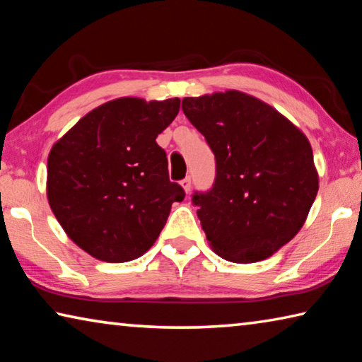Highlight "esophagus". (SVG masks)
I'll list each match as a JSON object with an SVG mask.
<instances>
[{
    "mask_svg": "<svg viewBox=\"0 0 362 362\" xmlns=\"http://www.w3.org/2000/svg\"><path fill=\"white\" fill-rule=\"evenodd\" d=\"M180 185L183 189H185V193L188 194L189 189H192V179H189V177H185V179L180 182Z\"/></svg>",
    "mask_w": 362,
    "mask_h": 362,
    "instance_id": "1",
    "label": "esophagus"
}]
</instances>
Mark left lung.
<instances>
[{"instance_id":"8db88e82","label":"left lung","mask_w":362,"mask_h":362,"mask_svg":"<svg viewBox=\"0 0 362 362\" xmlns=\"http://www.w3.org/2000/svg\"><path fill=\"white\" fill-rule=\"evenodd\" d=\"M182 110L216 156L212 188L192 198L207 241L235 263L273 255L302 228L320 188L308 139L240 90L185 97Z\"/></svg>"}]
</instances>
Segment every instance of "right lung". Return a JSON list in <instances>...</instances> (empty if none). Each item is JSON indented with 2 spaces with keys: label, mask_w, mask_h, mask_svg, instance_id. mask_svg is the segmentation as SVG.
Returning a JSON list of instances; mask_svg holds the SVG:
<instances>
[{
  "label": "right lung",
  "mask_w": 362,
  "mask_h": 362,
  "mask_svg": "<svg viewBox=\"0 0 362 362\" xmlns=\"http://www.w3.org/2000/svg\"><path fill=\"white\" fill-rule=\"evenodd\" d=\"M180 100L121 97L83 116L47 158V201L70 240L95 259H137L185 192L156 144Z\"/></svg>",
  "instance_id": "right-lung-1"
}]
</instances>
